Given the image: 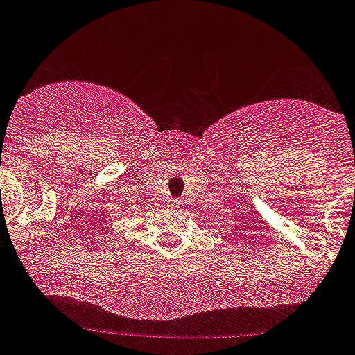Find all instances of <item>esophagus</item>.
Returning a JSON list of instances; mask_svg holds the SVG:
<instances>
[{"label": "esophagus", "instance_id": "obj_1", "mask_svg": "<svg viewBox=\"0 0 355 355\" xmlns=\"http://www.w3.org/2000/svg\"><path fill=\"white\" fill-rule=\"evenodd\" d=\"M168 205H169V207H171V209H177L178 205H180V200H178V198L168 200Z\"/></svg>", "mask_w": 355, "mask_h": 355}]
</instances>
